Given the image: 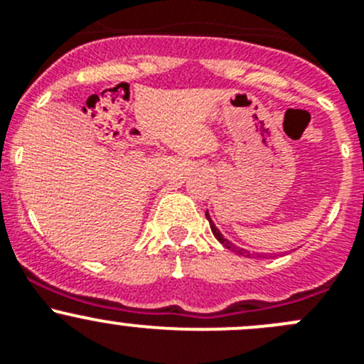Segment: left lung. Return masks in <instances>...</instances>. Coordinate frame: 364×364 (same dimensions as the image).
<instances>
[{
  "label": "left lung",
  "instance_id": "left-lung-1",
  "mask_svg": "<svg viewBox=\"0 0 364 364\" xmlns=\"http://www.w3.org/2000/svg\"><path fill=\"white\" fill-rule=\"evenodd\" d=\"M205 215H207L208 223H210V230H212V233H214V237H215V239L219 240V242L223 244V246L226 247V250H232V251H235V253L242 255V257H250V258H255V257H262L260 253H251V251H244V250H240V247L233 246V244L230 242L228 239H225V237L221 235V232H219V230L215 228V225H214V223H212V219H210V215H208V212H205Z\"/></svg>",
  "mask_w": 364,
  "mask_h": 364
}]
</instances>
